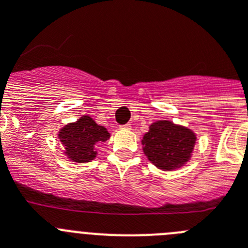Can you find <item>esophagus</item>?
<instances>
[{
    "label": "esophagus",
    "mask_w": 248,
    "mask_h": 248,
    "mask_svg": "<svg viewBox=\"0 0 248 248\" xmlns=\"http://www.w3.org/2000/svg\"><path fill=\"white\" fill-rule=\"evenodd\" d=\"M130 128H131L130 123H128V124H124V125L120 126V129H130Z\"/></svg>",
    "instance_id": "1"
}]
</instances>
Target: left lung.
<instances>
[{"label": "left lung", "mask_w": 248, "mask_h": 248, "mask_svg": "<svg viewBox=\"0 0 248 248\" xmlns=\"http://www.w3.org/2000/svg\"><path fill=\"white\" fill-rule=\"evenodd\" d=\"M196 137L190 129L169 120L151 124L143 138V150L156 168L172 170L190 159Z\"/></svg>", "instance_id": "8db88e82"}]
</instances>
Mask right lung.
Returning <instances> with one entry per match:
<instances>
[{
	"mask_svg": "<svg viewBox=\"0 0 248 248\" xmlns=\"http://www.w3.org/2000/svg\"><path fill=\"white\" fill-rule=\"evenodd\" d=\"M110 134L102 125H98L91 117L84 115L76 123L61 129L58 138L64 145L65 155L76 163L91 161L97 156V146L109 139Z\"/></svg>",
	"mask_w": 248,
	"mask_h": 248,
	"instance_id": "obj_1",
	"label": "right lung"
}]
</instances>
